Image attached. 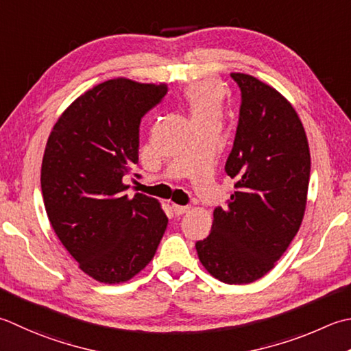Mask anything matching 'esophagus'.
<instances>
[{
  "mask_svg": "<svg viewBox=\"0 0 351 351\" xmlns=\"http://www.w3.org/2000/svg\"><path fill=\"white\" fill-rule=\"evenodd\" d=\"M171 208H173V213L176 216H181L190 210V207H184V205H176V204L171 205Z\"/></svg>",
  "mask_w": 351,
  "mask_h": 351,
  "instance_id": "1",
  "label": "esophagus"
}]
</instances>
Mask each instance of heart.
<instances>
[{
	"label": "heart",
	"instance_id": "obj_1",
	"mask_svg": "<svg viewBox=\"0 0 351 351\" xmlns=\"http://www.w3.org/2000/svg\"><path fill=\"white\" fill-rule=\"evenodd\" d=\"M223 94L213 82H196L185 91V105L193 123L221 120Z\"/></svg>",
	"mask_w": 351,
	"mask_h": 351
}]
</instances>
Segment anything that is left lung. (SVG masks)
Listing matches in <instances>:
<instances>
[{
    "instance_id": "left-lung-1",
    "label": "left lung",
    "mask_w": 351,
    "mask_h": 351,
    "mask_svg": "<svg viewBox=\"0 0 351 351\" xmlns=\"http://www.w3.org/2000/svg\"><path fill=\"white\" fill-rule=\"evenodd\" d=\"M240 88L234 144L225 164L236 191L216 207L199 260L228 285L252 283L269 272L300 230L311 178V152L297 112L272 86L232 73Z\"/></svg>"
}]
</instances>
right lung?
<instances>
[{
	"label": "right lung",
	"instance_id": "add662e5",
	"mask_svg": "<svg viewBox=\"0 0 351 351\" xmlns=\"http://www.w3.org/2000/svg\"><path fill=\"white\" fill-rule=\"evenodd\" d=\"M166 85L112 79L89 89L48 136L40 189L47 216L79 267L101 283H123L154 258L167 228L160 202L123 191L138 164L140 123Z\"/></svg>",
	"mask_w": 351,
	"mask_h": 351
}]
</instances>
